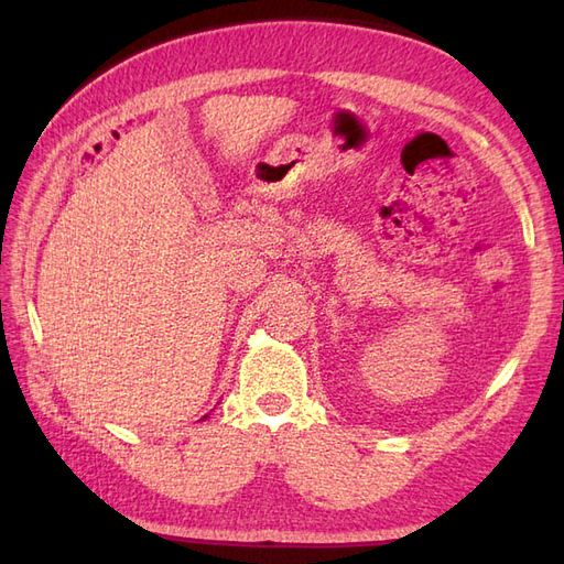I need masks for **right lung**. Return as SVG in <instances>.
<instances>
[{"label": "right lung", "instance_id": "1", "mask_svg": "<svg viewBox=\"0 0 564 564\" xmlns=\"http://www.w3.org/2000/svg\"><path fill=\"white\" fill-rule=\"evenodd\" d=\"M204 419H207V416H204Z\"/></svg>", "mask_w": 564, "mask_h": 564}]
</instances>
